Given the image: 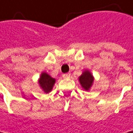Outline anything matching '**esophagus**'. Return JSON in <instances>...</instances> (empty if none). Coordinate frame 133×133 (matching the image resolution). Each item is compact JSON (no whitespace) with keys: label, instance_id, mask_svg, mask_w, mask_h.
<instances>
[{"label":"esophagus","instance_id":"obj_1","mask_svg":"<svg viewBox=\"0 0 133 133\" xmlns=\"http://www.w3.org/2000/svg\"><path fill=\"white\" fill-rule=\"evenodd\" d=\"M62 76H63L64 78H67V77H69V76H70V73H64V74L62 75Z\"/></svg>","mask_w":133,"mask_h":133}]
</instances>
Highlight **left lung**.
<instances>
[{
	"mask_svg": "<svg viewBox=\"0 0 133 133\" xmlns=\"http://www.w3.org/2000/svg\"><path fill=\"white\" fill-rule=\"evenodd\" d=\"M93 80H94V78L92 75L91 74V72L88 71H85L79 77L80 84L85 90H88L91 87Z\"/></svg>",
	"mask_w": 133,
	"mask_h": 133,
	"instance_id": "8db88e82",
	"label": "left lung"
}]
</instances>
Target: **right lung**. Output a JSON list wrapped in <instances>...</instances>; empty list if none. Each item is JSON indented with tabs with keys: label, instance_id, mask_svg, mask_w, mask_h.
<instances>
[{
	"label": "right lung",
	"instance_id": "obj_1",
	"mask_svg": "<svg viewBox=\"0 0 133 133\" xmlns=\"http://www.w3.org/2000/svg\"><path fill=\"white\" fill-rule=\"evenodd\" d=\"M54 83H55V79L45 72H43L42 74L39 79L40 86L45 93H48L52 90Z\"/></svg>",
	"mask_w": 133,
	"mask_h": 133
}]
</instances>
